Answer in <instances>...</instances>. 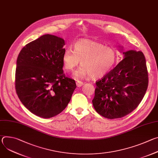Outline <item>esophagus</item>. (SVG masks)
Wrapping results in <instances>:
<instances>
[{"mask_svg":"<svg viewBox=\"0 0 158 158\" xmlns=\"http://www.w3.org/2000/svg\"><path fill=\"white\" fill-rule=\"evenodd\" d=\"M83 84H84V83L82 81H77V82H76V85H77V87H81Z\"/></svg>","mask_w":158,"mask_h":158,"instance_id":"esophagus-1","label":"esophagus"}]
</instances>
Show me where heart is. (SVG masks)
Listing matches in <instances>:
<instances>
[{"instance_id": "obj_1", "label": "heart", "mask_w": 158, "mask_h": 158, "mask_svg": "<svg viewBox=\"0 0 158 158\" xmlns=\"http://www.w3.org/2000/svg\"><path fill=\"white\" fill-rule=\"evenodd\" d=\"M117 60L115 49L89 39L78 40L74 51L67 49L62 56L64 69L72 71L81 61V66L74 73L76 79L91 76L93 79L101 78L114 67Z\"/></svg>"}]
</instances>
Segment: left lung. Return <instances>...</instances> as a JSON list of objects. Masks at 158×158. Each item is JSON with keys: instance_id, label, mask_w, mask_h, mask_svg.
<instances>
[{"instance_id": "left-lung-1", "label": "left lung", "mask_w": 158, "mask_h": 158, "mask_svg": "<svg viewBox=\"0 0 158 158\" xmlns=\"http://www.w3.org/2000/svg\"><path fill=\"white\" fill-rule=\"evenodd\" d=\"M123 54L124 59L96 82L93 104L98 114L107 119L131 113L141 102L148 86L144 54L132 50Z\"/></svg>"}]
</instances>
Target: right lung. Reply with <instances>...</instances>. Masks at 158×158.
I'll return each mask as SVG.
<instances>
[{"mask_svg":"<svg viewBox=\"0 0 158 158\" xmlns=\"http://www.w3.org/2000/svg\"><path fill=\"white\" fill-rule=\"evenodd\" d=\"M64 40L46 34L22 49L17 59L15 87L24 106L34 114L51 118L69 102L76 87L64 73Z\"/></svg>","mask_w":158,"mask_h":158,"instance_id":"right-lung-1","label":"right lung"}]
</instances>
